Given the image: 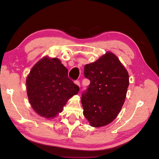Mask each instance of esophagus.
Masks as SVG:
<instances>
[{"instance_id":"34e87169","label":"esophagus","mask_w":159,"mask_h":159,"mask_svg":"<svg viewBox=\"0 0 159 159\" xmlns=\"http://www.w3.org/2000/svg\"><path fill=\"white\" fill-rule=\"evenodd\" d=\"M75 84L78 85V87H80V81H75Z\"/></svg>"}]
</instances>
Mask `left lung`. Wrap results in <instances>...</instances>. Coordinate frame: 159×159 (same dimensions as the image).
I'll return each mask as SVG.
<instances>
[{
	"label": "left lung",
	"mask_w": 159,
	"mask_h": 159,
	"mask_svg": "<svg viewBox=\"0 0 159 159\" xmlns=\"http://www.w3.org/2000/svg\"><path fill=\"white\" fill-rule=\"evenodd\" d=\"M84 75L90 84L81 98L84 115L91 127L107 125L117 117L125 101L128 71L113 52H107L86 64Z\"/></svg>",
	"instance_id": "left-lung-1"
}]
</instances>
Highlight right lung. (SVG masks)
I'll return each instance as SVG.
<instances>
[{
  "label": "right lung",
  "instance_id": "right-lung-1",
  "mask_svg": "<svg viewBox=\"0 0 159 159\" xmlns=\"http://www.w3.org/2000/svg\"><path fill=\"white\" fill-rule=\"evenodd\" d=\"M29 103L34 111L46 119L55 118L74 95L78 85L68 77V70L57 57L44 56L34 64L26 80Z\"/></svg>",
  "mask_w": 159,
  "mask_h": 159
}]
</instances>
